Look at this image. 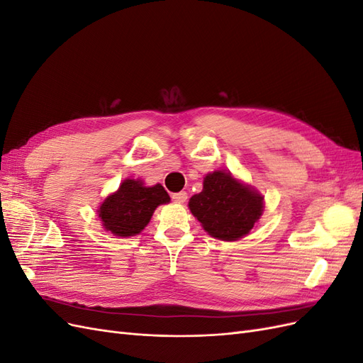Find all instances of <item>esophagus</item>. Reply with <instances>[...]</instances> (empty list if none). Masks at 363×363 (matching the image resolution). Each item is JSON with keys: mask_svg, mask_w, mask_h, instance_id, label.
Segmentation results:
<instances>
[{"mask_svg": "<svg viewBox=\"0 0 363 363\" xmlns=\"http://www.w3.org/2000/svg\"><path fill=\"white\" fill-rule=\"evenodd\" d=\"M172 200H174L175 203H184L186 200H188V194H186V192L172 194Z\"/></svg>", "mask_w": 363, "mask_h": 363, "instance_id": "1", "label": "esophagus"}]
</instances>
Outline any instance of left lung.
I'll use <instances>...</instances> for the list:
<instances>
[{"label":"left lung","mask_w":363,"mask_h":363,"mask_svg":"<svg viewBox=\"0 0 363 363\" xmlns=\"http://www.w3.org/2000/svg\"><path fill=\"white\" fill-rule=\"evenodd\" d=\"M192 215L206 232L221 240H238L250 233L263 213V196L227 171H213L203 191L189 200Z\"/></svg>","instance_id":"obj_1"}]
</instances>
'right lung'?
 <instances>
[{"label": "right lung", "instance_id": "obj_1", "mask_svg": "<svg viewBox=\"0 0 363 363\" xmlns=\"http://www.w3.org/2000/svg\"><path fill=\"white\" fill-rule=\"evenodd\" d=\"M169 201V195L160 183L145 186L142 180L125 179L118 191L98 207V216L107 232L128 238L139 235L150 223L156 207Z\"/></svg>", "mask_w": 363, "mask_h": 363}]
</instances>
